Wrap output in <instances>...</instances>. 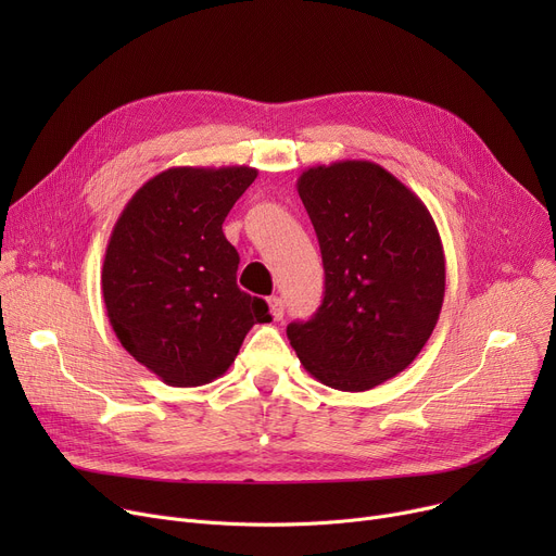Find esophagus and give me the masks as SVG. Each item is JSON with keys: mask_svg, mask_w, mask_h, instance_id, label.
<instances>
[{"mask_svg": "<svg viewBox=\"0 0 556 556\" xmlns=\"http://www.w3.org/2000/svg\"><path fill=\"white\" fill-rule=\"evenodd\" d=\"M268 306H270V315H273V319H283V302H281V298H270L268 300Z\"/></svg>", "mask_w": 556, "mask_h": 556, "instance_id": "1", "label": "esophagus"}]
</instances>
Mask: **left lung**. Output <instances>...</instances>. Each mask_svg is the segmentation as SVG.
Listing matches in <instances>:
<instances>
[{"label":"left lung","mask_w":556,"mask_h":556,"mask_svg":"<svg viewBox=\"0 0 556 556\" xmlns=\"http://www.w3.org/2000/svg\"><path fill=\"white\" fill-rule=\"evenodd\" d=\"M325 263V300L286 333L304 369L365 392L410 365L440 319L446 258L421 198L369 160L317 164L298 178Z\"/></svg>","instance_id":"left-lung-1"}]
</instances>
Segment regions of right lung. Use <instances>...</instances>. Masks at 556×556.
I'll return each mask as SVG.
<instances>
[{
  "instance_id": "obj_1",
  "label": "right lung",
  "mask_w": 556,
  "mask_h": 556,
  "mask_svg": "<svg viewBox=\"0 0 556 556\" xmlns=\"http://www.w3.org/2000/svg\"><path fill=\"white\" fill-rule=\"evenodd\" d=\"M258 175L252 166H173L116 218L101 273L110 325L126 352L173 388L223 376L268 304L237 286L223 223Z\"/></svg>"
}]
</instances>
